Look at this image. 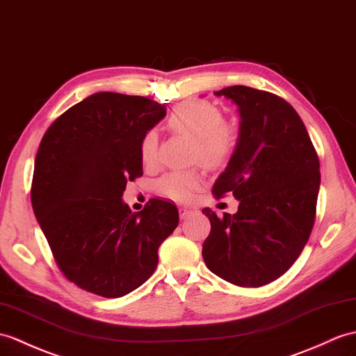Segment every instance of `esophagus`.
I'll return each instance as SVG.
<instances>
[{"label": "esophagus", "instance_id": "1", "mask_svg": "<svg viewBox=\"0 0 356 356\" xmlns=\"http://www.w3.org/2000/svg\"><path fill=\"white\" fill-rule=\"evenodd\" d=\"M179 216H180L181 220H185V218L193 216V211L188 209V208H179Z\"/></svg>", "mask_w": 356, "mask_h": 356}]
</instances>
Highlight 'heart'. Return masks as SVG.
<instances>
[{"label": "heart", "mask_w": 356, "mask_h": 356, "mask_svg": "<svg viewBox=\"0 0 356 356\" xmlns=\"http://www.w3.org/2000/svg\"><path fill=\"white\" fill-rule=\"evenodd\" d=\"M167 126L175 134L193 139L191 159L212 170L225 167L239 145V129L234 121L222 120L216 104L206 100H188L170 113ZM158 150V135L148 130L140 139L139 153L145 165H152ZM200 171H171L156 184V191L176 202H186L202 185Z\"/></svg>", "instance_id": "obj_1"}]
</instances>
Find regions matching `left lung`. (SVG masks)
<instances>
[{"instance_id":"1","label":"left lung","mask_w":356,"mask_h":356,"mask_svg":"<svg viewBox=\"0 0 356 356\" xmlns=\"http://www.w3.org/2000/svg\"><path fill=\"white\" fill-rule=\"evenodd\" d=\"M216 95L239 107V145L212 188L239 200L230 216L209 208L203 243L206 266L238 286H262L280 277L299 258L316 221L320 162L294 107L284 98L249 86H229Z\"/></svg>"}]
</instances>
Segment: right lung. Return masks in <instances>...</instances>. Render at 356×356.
Listing matches in <instances>:
<instances>
[{
    "instance_id": "1",
    "label": "right lung",
    "mask_w": 356,
    "mask_h": 356,
    "mask_svg": "<svg viewBox=\"0 0 356 356\" xmlns=\"http://www.w3.org/2000/svg\"><path fill=\"white\" fill-rule=\"evenodd\" d=\"M167 113L150 98L97 92L74 104L40 140L31 206L63 276L117 299L158 267V249L179 225L172 203L150 198L140 212L122 202L143 176L140 139Z\"/></svg>"
}]
</instances>
